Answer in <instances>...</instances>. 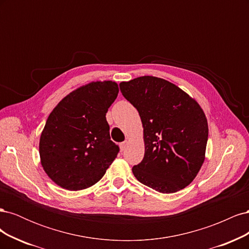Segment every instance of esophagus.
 Returning <instances> with one entry per match:
<instances>
[{
    "label": "esophagus",
    "instance_id": "obj_1",
    "mask_svg": "<svg viewBox=\"0 0 249 249\" xmlns=\"http://www.w3.org/2000/svg\"><path fill=\"white\" fill-rule=\"evenodd\" d=\"M129 143H130V141L129 140H125V141H124V142H122L120 143V149L122 150H124L126 147H127V145H129Z\"/></svg>",
    "mask_w": 249,
    "mask_h": 249
}]
</instances>
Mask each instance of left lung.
I'll return each instance as SVG.
<instances>
[{"label": "left lung", "mask_w": 249, "mask_h": 249, "mask_svg": "<svg viewBox=\"0 0 249 249\" xmlns=\"http://www.w3.org/2000/svg\"><path fill=\"white\" fill-rule=\"evenodd\" d=\"M139 112L144 157L132 171L140 183L161 193L184 189L206 158L208 120L193 97L172 83L143 76L119 84Z\"/></svg>", "instance_id": "1"}]
</instances>
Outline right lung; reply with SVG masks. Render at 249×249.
<instances>
[{"mask_svg":"<svg viewBox=\"0 0 249 249\" xmlns=\"http://www.w3.org/2000/svg\"><path fill=\"white\" fill-rule=\"evenodd\" d=\"M113 81L83 85L53 109L39 139L40 163L48 177L63 189L78 191L103 178L119 152L106 119L118 94Z\"/></svg>","mask_w":249,"mask_h":249,"instance_id":"1","label":"right lung"}]
</instances>
